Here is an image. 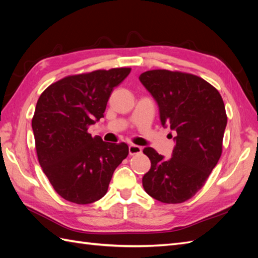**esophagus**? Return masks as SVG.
Listing matches in <instances>:
<instances>
[{
	"label": "esophagus",
	"instance_id": "1",
	"mask_svg": "<svg viewBox=\"0 0 258 258\" xmlns=\"http://www.w3.org/2000/svg\"><path fill=\"white\" fill-rule=\"evenodd\" d=\"M128 152H130V155L140 154V153H142V147L139 146V145L131 144V145L128 146Z\"/></svg>",
	"mask_w": 258,
	"mask_h": 258
}]
</instances>
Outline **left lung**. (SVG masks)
<instances>
[{
    "label": "left lung",
    "mask_w": 258,
    "mask_h": 258,
    "mask_svg": "<svg viewBox=\"0 0 258 258\" xmlns=\"http://www.w3.org/2000/svg\"><path fill=\"white\" fill-rule=\"evenodd\" d=\"M139 79L157 103L162 125L176 132L168 160L152 147L143 150L151 161L143 187L162 203H183L203 187L222 155L227 124L223 98L193 74L153 70Z\"/></svg>",
    "instance_id": "8db88e82"
}]
</instances>
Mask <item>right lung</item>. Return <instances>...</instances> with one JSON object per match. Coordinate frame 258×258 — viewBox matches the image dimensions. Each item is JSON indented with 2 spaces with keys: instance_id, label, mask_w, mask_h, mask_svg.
<instances>
[{
  "instance_id": "obj_1",
  "label": "right lung",
  "mask_w": 258,
  "mask_h": 258,
  "mask_svg": "<svg viewBox=\"0 0 258 258\" xmlns=\"http://www.w3.org/2000/svg\"><path fill=\"white\" fill-rule=\"evenodd\" d=\"M131 69L98 70L57 81L36 103L32 130L40 165L64 200L91 204L106 194L113 173L128 155L125 143L87 133L104 117L114 87Z\"/></svg>"
}]
</instances>
